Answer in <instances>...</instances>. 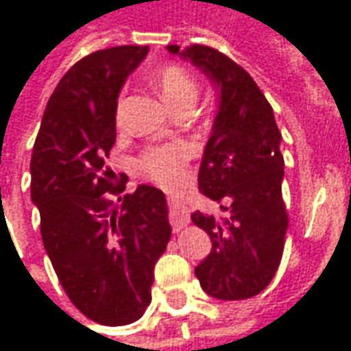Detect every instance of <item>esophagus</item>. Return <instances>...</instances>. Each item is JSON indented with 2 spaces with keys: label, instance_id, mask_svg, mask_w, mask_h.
Masks as SVG:
<instances>
[{
  "label": "esophagus",
  "instance_id": "1",
  "mask_svg": "<svg viewBox=\"0 0 351 351\" xmlns=\"http://www.w3.org/2000/svg\"><path fill=\"white\" fill-rule=\"evenodd\" d=\"M169 216H171V226H173V231H180L184 229L188 223H190V213H188V208L182 205V203H178L175 199H171L169 201Z\"/></svg>",
  "mask_w": 351,
  "mask_h": 351
}]
</instances>
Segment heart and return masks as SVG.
<instances>
[{"label":"heart","instance_id":"heart-1","mask_svg":"<svg viewBox=\"0 0 351 351\" xmlns=\"http://www.w3.org/2000/svg\"><path fill=\"white\" fill-rule=\"evenodd\" d=\"M156 86L173 110L191 108L197 99L195 79L180 65H165L156 73ZM190 150L182 143H169L146 148L137 160L138 173L161 186H175L186 178Z\"/></svg>","mask_w":351,"mask_h":351}]
</instances>
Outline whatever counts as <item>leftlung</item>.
<instances>
[{"instance_id":"obj_1","label":"left lung","mask_w":351,"mask_h":351,"mask_svg":"<svg viewBox=\"0 0 351 351\" xmlns=\"http://www.w3.org/2000/svg\"><path fill=\"white\" fill-rule=\"evenodd\" d=\"M167 50L190 60L218 90V110L197 180L199 191L226 203L221 210L228 214H191L213 243L195 276L214 299H250L271 284L284 252L282 135L263 92L231 58L205 45L184 50L169 45Z\"/></svg>"}]
</instances>
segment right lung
<instances>
[{"instance_id":"add662e5","label":"right lung","mask_w":351,"mask_h":351,"mask_svg":"<svg viewBox=\"0 0 351 351\" xmlns=\"http://www.w3.org/2000/svg\"><path fill=\"white\" fill-rule=\"evenodd\" d=\"M148 47L82 58L50 95L29 163L45 250L67 297L101 325L137 322L152 301L154 265L171 239L163 191L105 165L123 82Z\"/></svg>"}]
</instances>
